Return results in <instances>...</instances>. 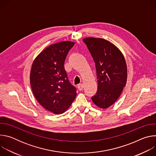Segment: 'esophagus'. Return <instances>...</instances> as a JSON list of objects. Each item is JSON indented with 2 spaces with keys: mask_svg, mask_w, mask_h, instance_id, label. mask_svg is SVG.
Listing matches in <instances>:
<instances>
[{
  "mask_svg": "<svg viewBox=\"0 0 156 156\" xmlns=\"http://www.w3.org/2000/svg\"><path fill=\"white\" fill-rule=\"evenodd\" d=\"M83 84H78V86H77V87H78V90H79V91H82L83 90Z\"/></svg>",
  "mask_w": 156,
  "mask_h": 156,
  "instance_id": "34e87169",
  "label": "esophagus"
}]
</instances>
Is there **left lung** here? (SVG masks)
Returning <instances> with one entry per match:
<instances>
[{
	"label": "left lung",
	"mask_w": 156,
	"mask_h": 156,
	"mask_svg": "<svg viewBox=\"0 0 156 156\" xmlns=\"http://www.w3.org/2000/svg\"><path fill=\"white\" fill-rule=\"evenodd\" d=\"M83 41L95 62L98 90L92 101L105 109L113 105L121 95L127 81L124 55L112 42L102 38L86 37Z\"/></svg>",
	"instance_id": "1"
}]
</instances>
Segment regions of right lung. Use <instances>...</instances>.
Listing matches in <instances>:
<instances>
[{
  "instance_id": "obj_1",
  "label": "right lung",
  "mask_w": 156,
  "mask_h": 156,
  "mask_svg": "<svg viewBox=\"0 0 156 156\" xmlns=\"http://www.w3.org/2000/svg\"><path fill=\"white\" fill-rule=\"evenodd\" d=\"M74 44L69 41L53 44L32 63L30 78L33 94L44 108L54 114L65 112L77 94L64 69L66 57Z\"/></svg>"
}]
</instances>
